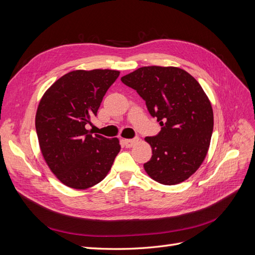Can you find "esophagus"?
<instances>
[{"label":"esophagus","instance_id":"34e87169","mask_svg":"<svg viewBox=\"0 0 255 255\" xmlns=\"http://www.w3.org/2000/svg\"><path fill=\"white\" fill-rule=\"evenodd\" d=\"M138 140H139V138L138 137L133 138V139H125V144L127 148H130V146H133L135 143H137Z\"/></svg>","mask_w":255,"mask_h":255}]
</instances>
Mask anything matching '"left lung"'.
Masks as SVG:
<instances>
[{
	"label": "left lung",
	"mask_w": 255,
	"mask_h": 255,
	"mask_svg": "<svg viewBox=\"0 0 255 255\" xmlns=\"http://www.w3.org/2000/svg\"><path fill=\"white\" fill-rule=\"evenodd\" d=\"M121 81L144 100L161 127L156 136L144 138L152 148L145 172L164 185L187 180L203 163L213 134V109L202 87L176 67H141Z\"/></svg>",
	"instance_id": "1"
}]
</instances>
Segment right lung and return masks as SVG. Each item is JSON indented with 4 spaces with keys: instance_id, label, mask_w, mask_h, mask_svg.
I'll return each instance as SVG.
<instances>
[{
    "instance_id": "obj_1",
    "label": "right lung",
    "mask_w": 255,
    "mask_h": 255,
    "mask_svg": "<svg viewBox=\"0 0 255 255\" xmlns=\"http://www.w3.org/2000/svg\"><path fill=\"white\" fill-rule=\"evenodd\" d=\"M120 72L109 69L75 70L45 91L36 113V132L42 156L66 186L87 189L109 173L121 146L87 129L103 97Z\"/></svg>"
}]
</instances>
